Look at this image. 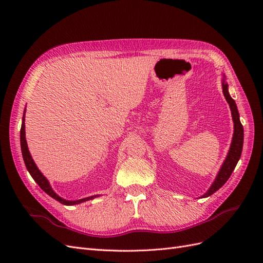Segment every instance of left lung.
<instances>
[{"instance_id":"1","label":"left lung","mask_w":263,"mask_h":263,"mask_svg":"<svg viewBox=\"0 0 263 263\" xmlns=\"http://www.w3.org/2000/svg\"><path fill=\"white\" fill-rule=\"evenodd\" d=\"M221 87H222V93H224V97L229 104L230 110H232V117L234 122V134H233V139L232 144H230V148L228 150V154L226 156V159L222 162L220 169L217 173L216 178H215L213 184L208 190V192L203 194L201 197H208L212 194L216 192L222 185L225 184L229 177L232 176L233 171L235 170L236 165L239 161L241 151H242V145H243V127L240 123L239 113H238V108L236 105V102L230 97L228 92V84L226 82V77L222 74V80H221Z\"/></svg>"}]
</instances>
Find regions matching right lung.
Listing matches in <instances>:
<instances>
[{
	"mask_svg": "<svg viewBox=\"0 0 263 263\" xmlns=\"http://www.w3.org/2000/svg\"><path fill=\"white\" fill-rule=\"evenodd\" d=\"M25 112H26V109H24V115H23V119H22V127H21V149H22V155H23L24 162H25V165H26V168H27L29 174L31 176V178L35 180V182L37 183L39 186H41V189L44 191V192H46L49 196L54 198L55 201L60 202L63 205L80 204V203L93 200V198L100 196V195H92V196H89V197L81 198V200L68 201V200H65V198L60 197L57 193L54 192V191L51 187V185H50L49 181L46 179V177L41 172V170L37 168V165H36L35 161L33 160V158H31V155H30L29 150H28L26 136H25Z\"/></svg>",
	"mask_w": 263,
	"mask_h": 263,
	"instance_id": "1",
	"label": "right lung"
}]
</instances>
